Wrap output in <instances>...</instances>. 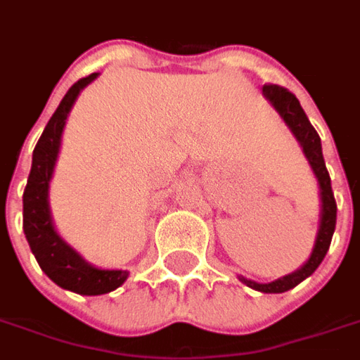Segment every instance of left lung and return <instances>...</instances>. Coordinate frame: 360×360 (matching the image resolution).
I'll return each mask as SVG.
<instances>
[{
    "instance_id": "left-lung-1",
    "label": "left lung",
    "mask_w": 360,
    "mask_h": 360,
    "mask_svg": "<svg viewBox=\"0 0 360 360\" xmlns=\"http://www.w3.org/2000/svg\"><path fill=\"white\" fill-rule=\"evenodd\" d=\"M262 94L278 110V113L283 117L287 127L291 129V133L295 134V139L302 146V152H304L312 172L316 175L318 185H320V200H322L320 226H318L314 249L310 252L309 260L299 270L293 271V274H287V276L276 279V281H270V283H258V281H252V279L239 276V279L245 285L252 287L257 291H262V293H283V291H289L295 285H299L302 279L309 278L310 274L320 266V262L324 260L326 252L330 249V243H332L333 231H335L338 204H335V198H333L332 181H330V173L326 169L324 156H322V142H320L316 129L310 125L309 117L302 111L299 100L289 90L283 89V86H278V84H264L262 86Z\"/></svg>"
}]
</instances>
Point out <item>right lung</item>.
Masks as SVG:
<instances>
[{
  "mask_svg": "<svg viewBox=\"0 0 360 360\" xmlns=\"http://www.w3.org/2000/svg\"><path fill=\"white\" fill-rule=\"evenodd\" d=\"M96 77L98 73H92L77 81L63 96L32 152V167L22 195V229L32 255L53 283L79 295L110 293L117 289L129 276L127 270L94 268L77 250L71 249L56 231L48 204V188L58 160L67 115L73 108L77 96Z\"/></svg>",
  "mask_w": 360,
  "mask_h": 360,
  "instance_id": "right-lung-1",
  "label": "right lung"
}]
</instances>
